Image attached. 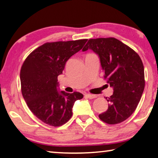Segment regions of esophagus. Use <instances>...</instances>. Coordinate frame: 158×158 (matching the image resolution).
Here are the masks:
<instances>
[{"label":"esophagus","instance_id":"34e87169","mask_svg":"<svg viewBox=\"0 0 158 158\" xmlns=\"http://www.w3.org/2000/svg\"><path fill=\"white\" fill-rule=\"evenodd\" d=\"M86 96L88 97L89 99H94V98H96L97 97L96 95L91 94H86Z\"/></svg>","mask_w":158,"mask_h":158}]
</instances>
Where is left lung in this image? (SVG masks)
<instances>
[{"instance_id": "1", "label": "left lung", "mask_w": 158, "mask_h": 158, "mask_svg": "<svg viewBox=\"0 0 158 158\" xmlns=\"http://www.w3.org/2000/svg\"><path fill=\"white\" fill-rule=\"evenodd\" d=\"M88 49L99 57L105 79L114 91L110 97L106 98L108 108L99 114V118L109 124L124 122L135 111L144 90V67L141 57L114 38L89 39L82 51Z\"/></svg>"}]
</instances>
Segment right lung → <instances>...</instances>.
Returning a JSON list of instances; mask_svg holds the SVG:
<instances>
[{"instance_id": "add662e5", "label": "right lung", "mask_w": 158, "mask_h": 158, "mask_svg": "<svg viewBox=\"0 0 158 158\" xmlns=\"http://www.w3.org/2000/svg\"><path fill=\"white\" fill-rule=\"evenodd\" d=\"M87 39L46 43L29 55L20 70L22 94L30 110L47 124L60 127L72 116V107L83 94L59 91L57 77L66 62Z\"/></svg>"}]
</instances>
